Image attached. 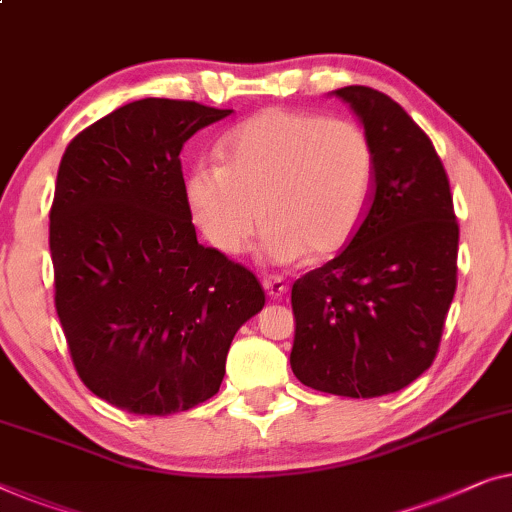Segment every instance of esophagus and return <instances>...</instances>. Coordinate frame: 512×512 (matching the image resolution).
<instances>
[{"label":"esophagus","instance_id":"esophagus-1","mask_svg":"<svg viewBox=\"0 0 512 512\" xmlns=\"http://www.w3.org/2000/svg\"><path fill=\"white\" fill-rule=\"evenodd\" d=\"M262 285H264V290H266V294H269L271 299L285 297L287 290H290V285H287L283 278H266Z\"/></svg>","mask_w":512,"mask_h":512}]
</instances>
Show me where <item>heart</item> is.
Segmentation results:
<instances>
[{"instance_id":"b5f03b06","label":"heart","mask_w":512,"mask_h":512,"mask_svg":"<svg viewBox=\"0 0 512 512\" xmlns=\"http://www.w3.org/2000/svg\"><path fill=\"white\" fill-rule=\"evenodd\" d=\"M220 157L185 178L192 222L215 250L241 255L264 218V253L278 264L338 253L357 232L376 178L362 125L308 111L255 113L225 134Z\"/></svg>"}]
</instances>
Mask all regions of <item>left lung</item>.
Masks as SVG:
<instances>
[{
  "label": "left lung",
  "mask_w": 512,
  "mask_h": 512,
  "mask_svg": "<svg viewBox=\"0 0 512 512\" xmlns=\"http://www.w3.org/2000/svg\"><path fill=\"white\" fill-rule=\"evenodd\" d=\"M376 150L362 225L345 250L292 285L290 364L306 387L371 399L434 364L457 290L459 225L434 143L383 92L348 85Z\"/></svg>",
  "instance_id": "obj_1"
}]
</instances>
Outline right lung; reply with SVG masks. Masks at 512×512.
<instances>
[{
	"mask_svg": "<svg viewBox=\"0 0 512 512\" xmlns=\"http://www.w3.org/2000/svg\"><path fill=\"white\" fill-rule=\"evenodd\" d=\"M232 109L139 99L76 134L50 206L55 311L78 378L134 415L220 390L232 338L264 306L253 271L197 241L183 143Z\"/></svg>",
	"mask_w": 512,
	"mask_h": 512,
	"instance_id": "1",
	"label": "right lung"
}]
</instances>
